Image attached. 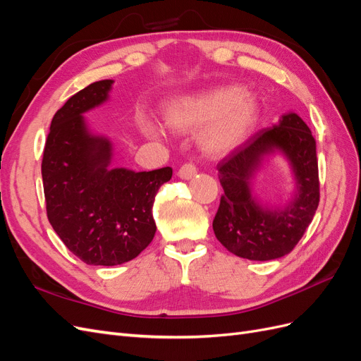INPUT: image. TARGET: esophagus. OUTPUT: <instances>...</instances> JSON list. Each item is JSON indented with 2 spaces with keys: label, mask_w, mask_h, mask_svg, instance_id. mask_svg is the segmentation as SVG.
<instances>
[{
  "label": "esophagus",
  "mask_w": 361,
  "mask_h": 361,
  "mask_svg": "<svg viewBox=\"0 0 361 361\" xmlns=\"http://www.w3.org/2000/svg\"><path fill=\"white\" fill-rule=\"evenodd\" d=\"M195 174H197V169H195V166H194L192 162L183 164V166L178 171V176L180 179H191L192 176H195Z\"/></svg>",
  "instance_id": "1"
}]
</instances>
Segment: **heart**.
<instances>
[{
    "label": "heart",
    "instance_id": "1",
    "mask_svg": "<svg viewBox=\"0 0 361 361\" xmlns=\"http://www.w3.org/2000/svg\"><path fill=\"white\" fill-rule=\"evenodd\" d=\"M259 116L253 94L239 85H220L207 92L171 101L164 117L170 128L192 130L207 126L200 138L207 155L220 157L243 143ZM149 135H161V129L149 118L141 120Z\"/></svg>",
    "mask_w": 361,
    "mask_h": 361
}]
</instances>
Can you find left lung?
<instances>
[{
  "instance_id": "1",
  "label": "left lung",
  "mask_w": 361,
  "mask_h": 361,
  "mask_svg": "<svg viewBox=\"0 0 361 361\" xmlns=\"http://www.w3.org/2000/svg\"><path fill=\"white\" fill-rule=\"evenodd\" d=\"M276 148L291 161L299 192L285 210L269 212L254 200L249 179L263 157ZM224 190L214 218V232L231 253L250 260L285 256L300 243L319 204L316 141L309 126L295 113L280 123L257 130L218 162Z\"/></svg>"
}]
</instances>
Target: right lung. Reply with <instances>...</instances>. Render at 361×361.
<instances>
[{"label":"right lung","instance_id":"obj_1","mask_svg":"<svg viewBox=\"0 0 361 361\" xmlns=\"http://www.w3.org/2000/svg\"><path fill=\"white\" fill-rule=\"evenodd\" d=\"M111 80L96 81L54 114L42 159L47 215L63 244L87 265L133 260L155 236V195L173 170L108 169L110 141L93 137L82 113L106 101Z\"/></svg>","mask_w":361,"mask_h":361}]
</instances>
